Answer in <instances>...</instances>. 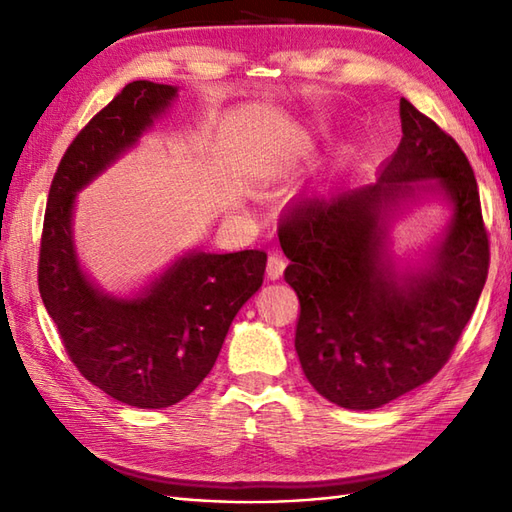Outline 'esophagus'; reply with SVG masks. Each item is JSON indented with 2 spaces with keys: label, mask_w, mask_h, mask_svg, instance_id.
Wrapping results in <instances>:
<instances>
[{
  "label": "esophagus",
  "mask_w": 512,
  "mask_h": 512,
  "mask_svg": "<svg viewBox=\"0 0 512 512\" xmlns=\"http://www.w3.org/2000/svg\"><path fill=\"white\" fill-rule=\"evenodd\" d=\"M282 271H285V258H282V254L274 252L267 260V276L271 280H278L282 276Z\"/></svg>",
  "instance_id": "1"
}]
</instances>
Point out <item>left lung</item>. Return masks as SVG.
<instances>
[{
    "mask_svg": "<svg viewBox=\"0 0 512 512\" xmlns=\"http://www.w3.org/2000/svg\"><path fill=\"white\" fill-rule=\"evenodd\" d=\"M403 140L372 184L304 197L280 219L298 293L295 350L324 399L374 410L427 383L449 361L491 263L480 190L460 144L401 98ZM414 189L454 203L448 238L425 275L399 283L380 265V214Z\"/></svg>",
    "mask_w": 512,
    "mask_h": 512,
    "instance_id": "obj_1",
    "label": "left lung"
}]
</instances>
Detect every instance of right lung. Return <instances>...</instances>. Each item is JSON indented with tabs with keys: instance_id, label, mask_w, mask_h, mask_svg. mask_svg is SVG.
<instances>
[{
	"instance_id": "obj_1",
	"label": "right lung",
	"mask_w": 512,
	"mask_h": 512,
	"mask_svg": "<svg viewBox=\"0 0 512 512\" xmlns=\"http://www.w3.org/2000/svg\"><path fill=\"white\" fill-rule=\"evenodd\" d=\"M177 89L149 81L122 87L67 146L45 206L39 293L67 357L111 399L142 410L170 407L208 377L238 309L263 285L267 254H192L140 298L98 293L78 269L70 217L74 195L140 138Z\"/></svg>"
}]
</instances>
